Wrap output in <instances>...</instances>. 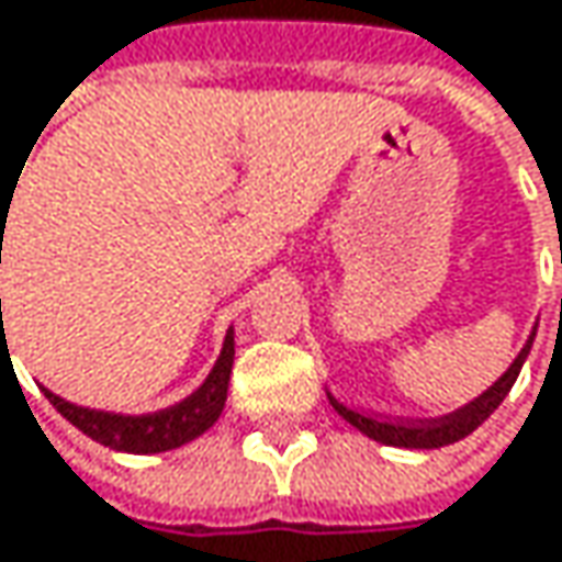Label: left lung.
<instances>
[{
  "instance_id": "1",
  "label": "left lung",
  "mask_w": 562,
  "mask_h": 562,
  "mask_svg": "<svg viewBox=\"0 0 562 562\" xmlns=\"http://www.w3.org/2000/svg\"><path fill=\"white\" fill-rule=\"evenodd\" d=\"M530 345H533V335L527 338V345L520 348V355L514 358V364L507 368L505 374L488 391L479 393L472 403L459 406L456 413H449L442 419H406V423L400 419V423H387V419H378V416H364V413L338 403L335 396H328V400L338 409V416H345L355 429H361L364 436H371V439H378L384 446H400V449H439V446H452V442L465 439L469 432H475L502 406V400L514 387V381H517V374H520V368H524V361L530 355Z\"/></svg>"
}]
</instances>
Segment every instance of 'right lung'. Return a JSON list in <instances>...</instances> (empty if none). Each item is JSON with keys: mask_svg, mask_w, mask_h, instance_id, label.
Returning a JSON list of instances; mask_svg holds the SVG:
<instances>
[{"mask_svg": "<svg viewBox=\"0 0 562 562\" xmlns=\"http://www.w3.org/2000/svg\"><path fill=\"white\" fill-rule=\"evenodd\" d=\"M2 217H9V211H2ZM231 368H234V331H227L221 358H217L214 371L207 374V381L191 396H184L181 403L169 406V409L146 413V416H123V413H103V409H87V406L67 403L52 391H45V396L52 400V406L67 423H74L93 442L110 446L116 452L149 456V452L178 449V446L198 439L204 429H211L217 423V416L224 409V400H227Z\"/></svg>", "mask_w": 562, "mask_h": 562, "instance_id": "1", "label": "right lung"}]
</instances>
